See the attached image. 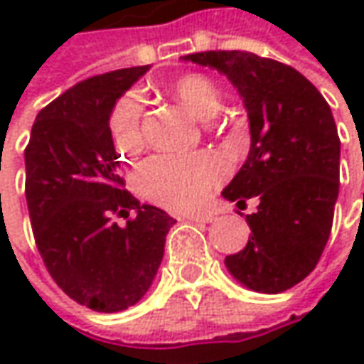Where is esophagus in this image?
<instances>
[{"label":"esophagus","mask_w":364,"mask_h":364,"mask_svg":"<svg viewBox=\"0 0 364 364\" xmlns=\"http://www.w3.org/2000/svg\"><path fill=\"white\" fill-rule=\"evenodd\" d=\"M188 220L190 222H212L214 220V214H210V212H204V214H190V216H186Z\"/></svg>","instance_id":"obj_1"}]
</instances>
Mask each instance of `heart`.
I'll return each instance as SVG.
<instances>
[{
    "mask_svg": "<svg viewBox=\"0 0 364 364\" xmlns=\"http://www.w3.org/2000/svg\"><path fill=\"white\" fill-rule=\"evenodd\" d=\"M174 92L200 119H212L220 109V90L206 75L178 77ZM142 114L144 104L138 92L122 96L112 108L109 134L119 154L132 156L142 150ZM226 174L228 166L214 154H160L140 166L136 184L144 198L172 212H186L202 206Z\"/></svg>",
    "mask_w": 364,
    "mask_h": 364,
    "instance_id": "heart-1",
    "label": "heart"
}]
</instances>
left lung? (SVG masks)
I'll use <instances>...</instances> for the list:
<instances>
[{"label": "left lung", "instance_id": "1", "mask_svg": "<svg viewBox=\"0 0 364 364\" xmlns=\"http://www.w3.org/2000/svg\"><path fill=\"white\" fill-rule=\"evenodd\" d=\"M182 60L226 75L248 114L250 152L222 196L238 206L258 198V210L246 216L248 245L224 264L256 292L292 289L313 272L333 228L341 160L333 112L301 72L277 60L238 50Z\"/></svg>", "mask_w": 364, "mask_h": 364}]
</instances>
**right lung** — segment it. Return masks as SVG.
<instances>
[{
    "label": "right lung",
    "mask_w": 364,
    "mask_h": 364,
    "mask_svg": "<svg viewBox=\"0 0 364 364\" xmlns=\"http://www.w3.org/2000/svg\"><path fill=\"white\" fill-rule=\"evenodd\" d=\"M148 65L75 84L33 122L26 200L33 238L55 284L96 313L134 306L152 287L174 218L126 190L109 114ZM134 216L124 227L116 215Z\"/></svg>",
    "instance_id": "right-lung-1"
}]
</instances>
